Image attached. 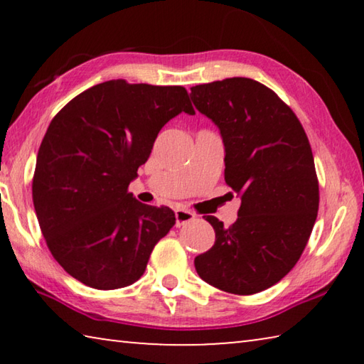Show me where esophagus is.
<instances>
[{
	"label": "esophagus",
	"instance_id": "34e87169",
	"mask_svg": "<svg viewBox=\"0 0 364 364\" xmlns=\"http://www.w3.org/2000/svg\"><path fill=\"white\" fill-rule=\"evenodd\" d=\"M175 217H176V226L180 228L183 225L189 223V221L196 220V213L191 210H184V208H178V210H175Z\"/></svg>",
	"mask_w": 364,
	"mask_h": 364
}]
</instances>
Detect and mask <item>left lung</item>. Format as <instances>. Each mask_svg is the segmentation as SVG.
Returning <instances> with one entry per match:
<instances>
[{"mask_svg": "<svg viewBox=\"0 0 364 364\" xmlns=\"http://www.w3.org/2000/svg\"><path fill=\"white\" fill-rule=\"evenodd\" d=\"M191 100L220 128L225 181L241 197L231 226L204 217L215 230V244L196 257V271L220 291L262 292L295 267L318 217L310 141L294 110L252 78L196 85Z\"/></svg>", "mask_w": 364, "mask_h": 364, "instance_id": "left-lung-1", "label": "left lung"}]
</instances>
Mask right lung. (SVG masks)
<instances>
[{"instance_id": "1", "label": "right lung", "mask_w": 364, "mask_h": 364, "mask_svg": "<svg viewBox=\"0 0 364 364\" xmlns=\"http://www.w3.org/2000/svg\"><path fill=\"white\" fill-rule=\"evenodd\" d=\"M196 114L183 86L109 80L73 97L49 123L36 157V218L56 262L83 284L112 291L143 276L175 212L128 193L159 132Z\"/></svg>"}]
</instances>
